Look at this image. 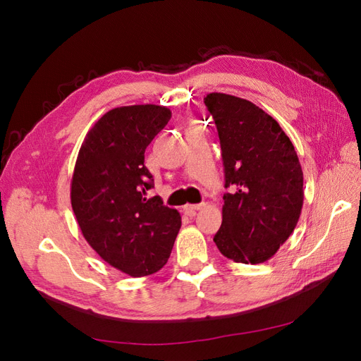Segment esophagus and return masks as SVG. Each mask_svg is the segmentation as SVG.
I'll return each mask as SVG.
<instances>
[{
	"mask_svg": "<svg viewBox=\"0 0 361 361\" xmlns=\"http://www.w3.org/2000/svg\"><path fill=\"white\" fill-rule=\"evenodd\" d=\"M202 207H203V203H199V204H185L183 206V211H185V214H187V215L192 216L195 214V211L202 209Z\"/></svg>",
	"mask_w": 361,
	"mask_h": 361,
	"instance_id": "esophagus-1",
	"label": "esophagus"
}]
</instances>
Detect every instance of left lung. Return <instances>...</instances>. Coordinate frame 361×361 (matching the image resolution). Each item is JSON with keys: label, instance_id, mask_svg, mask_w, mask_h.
<instances>
[{"label": "left lung", "instance_id": "8db88e82", "mask_svg": "<svg viewBox=\"0 0 361 361\" xmlns=\"http://www.w3.org/2000/svg\"><path fill=\"white\" fill-rule=\"evenodd\" d=\"M224 164L223 223L214 236L221 255L236 264L274 256L297 226L304 200L302 170L292 141L277 120L243 97H204Z\"/></svg>", "mask_w": 361, "mask_h": 361}]
</instances>
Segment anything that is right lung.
I'll return each instance as SVG.
<instances>
[{"label":"right lung","instance_id":"add662e5","mask_svg":"<svg viewBox=\"0 0 361 361\" xmlns=\"http://www.w3.org/2000/svg\"><path fill=\"white\" fill-rule=\"evenodd\" d=\"M166 106L113 108L87 133L71 182V203L81 233L106 264L145 277L167 264L180 214L147 199L152 174L145 152L169 123Z\"/></svg>","mask_w":361,"mask_h":361}]
</instances>
